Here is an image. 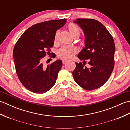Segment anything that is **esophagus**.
<instances>
[{"instance_id":"obj_1","label":"esophagus","mask_w":130,"mask_h":130,"mask_svg":"<svg viewBox=\"0 0 130 130\" xmlns=\"http://www.w3.org/2000/svg\"><path fill=\"white\" fill-rule=\"evenodd\" d=\"M68 62L66 60H62V63L63 64H65V63H67Z\"/></svg>"}]
</instances>
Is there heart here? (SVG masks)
I'll return each mask as SVG.
<instances>
[{
  "instance_id": "1",
  "label": "heart",
  "mask_w": 130,
  "mask_h": 130,
  "mask_svg": "<svg viewBox=\"0 0 130 130\" xmlns=\"http://www.w3.org/2000/svg\"><path fill=\"white\" fill-rule=\"evenodd\" d=\"M68 30L71 35L74 38L79 37L80 31L79 27L74 23H70L68 25ZM59 31H57L54 37V43L56 44L59 42ZM77 53V50L74 47L65 46L61 48L57 52V56L60 59L63 60H69Z\"/></svg>"
}]
</instances>
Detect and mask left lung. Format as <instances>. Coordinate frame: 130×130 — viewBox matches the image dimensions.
Segmentation results:
<instances>
[{
    "instance_id": "left-lung-1",
    "label": "left lung",
    "mask_w": 130,
    "mask_h": 130,
    "mask_svg": "<svg viewBox=\"0 0 130 130\" xmlns=\"http://www.w3.org/2000/svg\"><path fill=\"white\" fill-rule=\"evenodd\" d=\"M74 22L81 27L85 35V47L78 55L83 64L75 63L74 79L85 90L98 89L106 83L113 70V38L103 24L95 19L78 18ZM87 60L90 68L84 67Z\"/></svg>"
}]
</instances>
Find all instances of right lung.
I'll use <instances>...</instances> for the list:
<instances>
[{"label":"right lung","mask_w":130,"mask_h":130,"mask_svg":"<svg viewBox=\"0 0 130 130\" xmlns=\"http://www.w3.org/2000/svg\"><path fill=\"white\" fill-rule=\"evenodd\" d=\"M66 22L67 19L63 18L35 24L15 43L13 56L16 73L23 86L33 93H46L56 83L62 61L57 60L47 67L42 61L50 54L56 31Z\"/></svg>","instance_id":"add662e5"}]
</instances>
